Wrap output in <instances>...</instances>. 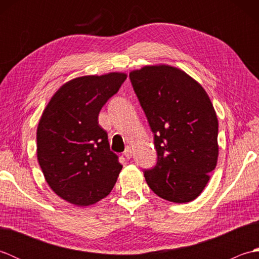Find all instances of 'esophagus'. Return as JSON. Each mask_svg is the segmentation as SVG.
<instances>
[{
  "label": "esophagus",
  "mask_w": 259,
  "mask_h": 259,
  "mask_svg": "<svg viewBox=\"0 0 259 259\" xmlns=\"http://www.w3.org/2000/svg\"><path fill=\"white\" fill-rule=\"evenodd\" d=\"M123 155H124V157L126 158V159H130L131 157H133V148L131 147H126L125 148V150L123 151Z\"/></svg>",
  "instance_id": "1"
}]
</instances>
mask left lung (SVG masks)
I'll return each instance as SVG.
<instances>
[{
    "label": "left lung",
    "mask_w": 259,
    "mask_h": 259,
    "mask_svg": "<svg viewBox=\"0 0 259 259\" xmlns=\"http://www.w3.org/2000/svg\"><path fill=\"white\" fill-rule=\"evenodd\" d=\"M155 135L157 164L145 170L150 189L176 203L192 201L218 159V120L205 89L171 65H146L129 74Z\"/></svg>",
    "instance_id": "obj_1"
}]
</instances>
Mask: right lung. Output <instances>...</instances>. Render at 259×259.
Instances as JSON below:
<instances>
[{
	"label": "right lung",
	"instance_id": "obj_1",
	"mask_svg": "<svg viewBox=\"0 0 259 259\" xmlns=\"http://www.w3.org/2000/svg\"><path fill=\"white\" fill-rule=\"evenodd\" d=\"M125 79V73L111 72L71 80L38 121V164L50 188L72 205L90 206L107 197L122 169L98 117Z\"/></svg>",
	"mask_w": 259,
	"mask_h": 259
}]
</instances>
